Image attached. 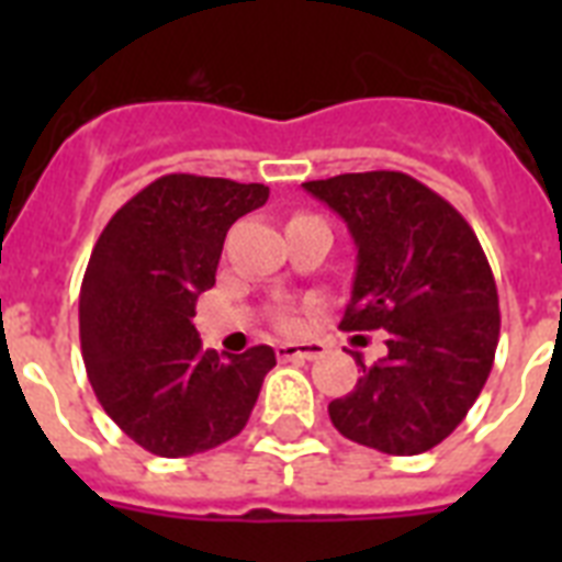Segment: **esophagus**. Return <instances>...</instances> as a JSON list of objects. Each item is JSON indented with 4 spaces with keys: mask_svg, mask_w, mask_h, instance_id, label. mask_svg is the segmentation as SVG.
<instances>
[{
    "mask_svg": "<svg viewBox=\"0 0 562 562\" xmlns=\"http://www.w3.org/2000/svg\"><path fill=\"white\" fill-rule=\"evenodd\" d=\"M326 352L324 341H297V344H280L277 347V356L282 361H294V359H321Z\"/></svg>",
    "mask_w": 562,
    "mask_h": 562,
    "instance_id": "obj_1",
    "label": "esophagus"
}]
</instances>
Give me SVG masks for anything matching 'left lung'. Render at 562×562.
Segmentation results:
<instances>
[{
	"instance_id": "obj_1",
	"label": "left lung",
	"mask_w": 562,
	"mask_h": 562,
	"mask_svg": "<svg viewBox=\"0 0 562 562\" xmlns=\"http://www.w3.org/2000/svg\"><path fill=\"white\" fill-rule=\"evenodd\" d=\"M347 221L359 265L341 329L387 333L356 391L329 402L344 437L384 454H419L452 435L479 400L498 344V294L463 215L402 171L303 183Z\"/></svg>"
}]
</instances>
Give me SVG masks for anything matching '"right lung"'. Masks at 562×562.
<instances>
[{
    "instance_id": "right-lung-1",
    "label": "right lung",
    "mask_w": 562,
    "mask_h": 562,
    "mask_svg": "<svg viewBox=\"0 0 562 562\" xmlns=\"http://www.w3.org/2000/svg\"><path fill=\"white\" fill-rule=\"evenodd\" d=\"M268 201L262 183L166 175L101 229L81 282V352L101 408L134 443L187 458L247 426L271 347L203 350L198 294L215 285L227 229Z\"/></svg>"
}]
</instances>
